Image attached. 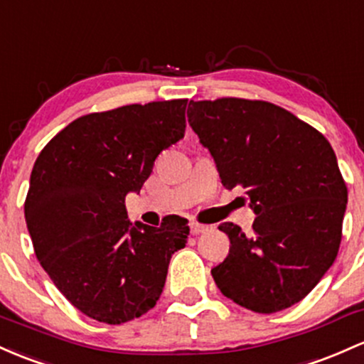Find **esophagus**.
<instances>
[{
  "instance_id": "esophagus-1",
  "label": "esophagus",
  "mask_w": 364,
  "mask_h": 364,
  "mask_svg": "<svg viewBox=\"0 0 364 364\" xmlns=\"http://www.w3.org/2000/svg\"><path fill=\"white\" fill-rule=\"evenodd\" d=\"M210 228L209 226H205V225H200V223H191L190 225V231L193 235H200V233H207V231H209Z\"/></svg>"
}]
</instances>
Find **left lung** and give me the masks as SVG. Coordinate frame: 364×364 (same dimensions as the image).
<instances>
[{"label": "left lung", "mask_w": 364, "mask_h": 364, "mask_svg": "<svg viewBox=\"0 0 364 364\" xmlns=\"http://www.w3.org/2000/svg\"><path fill=\"white\" fill-rule=\"evenodd\" d=\"M188 122L228 190L242 186L252 235L223 223L230 254L213 267L223 295L254 313L297 304L337 257L347 186L328 139L289 110L261 100L190 102Z\"/></svg>", "instance_id": "left-lung-1"}]
</instances>
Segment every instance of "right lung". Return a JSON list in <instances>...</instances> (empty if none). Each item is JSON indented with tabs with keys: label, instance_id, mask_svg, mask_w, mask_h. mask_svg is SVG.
Masks as SVG:
<instances>
[{
	"label": "right lung",
	"instance_id": "1",
	"mask_svg": "<svg viewBox=\"0 0 364 364\" xmlns=\"http://www.w3.org/2000/svg\"><path fill=\"white\" fill-rule=\"evenodd\" d=\"M188 100L82 115L41 150L23 213L34 252L55 287L86 316L121 325L157 304L188 221L129 223L126 195L185 136Z\"/></svg>",
	"mask_w": 364,
	"mask_h": 364
}]
</instances>
